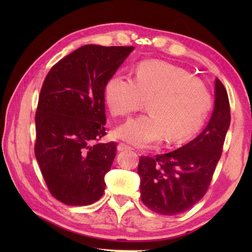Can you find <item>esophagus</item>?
I'll list each match as a JSON object with an SVG mask.
<instances>
[{
    "instance_id": "1",
    "label": "esophagus",
    "mask_w": 252,
    "mask_h": 252,
    "mask_svg": "<svg viewBox=\"0 0 252 252\" xmlns=\"http://www.w3.org/2000/svg\"><path fill=\"white\" fill-rule=\"evenodd\" d=\"M132 148L131 146H129V144H126V143H123V142H120L118 144V150L119 151H125V150H132Z\"/></svg>"
}]
</instances>
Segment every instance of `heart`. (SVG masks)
I'll return each mask as SVG.
<instances>
[{
	"label": "heart",
	"instance_id": "heart-1",
	"mask_svg": "<svg viewBox=\"0 0 252 252\" xmlns=\"http://www.w3.org/2000/svg\"><path fill=\"white\" fill-rule=\"evenodd\" d=\"M104 95L113 117H129L148 101L149 114L131 119L117 130L120 138L139 147L160 142L164 136L171 143L191 139L201 130L211 106L203 83L182 67L160 61L140 63L134 79L112 76Z\"/></svg>",
	"mask_w": 252,
	"mask_h": 252
}]
</instances>
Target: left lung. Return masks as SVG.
<instances>
[{
  "mask_svg": "<svg viewBox=\"0 0 252 252\" xmlns=\"http://www.w3.org/2000/svg\"><path fill=\"white\" fill-rule=\"evenodd\" d=\"M227 90L216 79L212 117L201 133L186 146L156 157H140L141 201L150 210L176 216L192 208L208 191L230 126Z\"/></svg>",
  "mask_w": 252,
  "mask_h": 252,
  "instance_id": "obj_1",
  "label": "left lung"
}]
</instances>
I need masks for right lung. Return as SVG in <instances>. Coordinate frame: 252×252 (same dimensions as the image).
Segmentation results:
<instances>
[{"mask_svg": "<svg viewBox=\"0 0 252 252\" xmlns=\"http://www.w3.org/2000/svg\"><path fill=\"white\" fill-rule=\"evenodd\" d=\"M134 46H81L54 64L42 84L35 112L34 153L53 197L88 206L104 192L117 143L105 131L104 90Z\"/></svg>", "mask_w": 252, "mask_h": 252, "instance_id": "obj_1", "label": "right lung"}]
</instances>
